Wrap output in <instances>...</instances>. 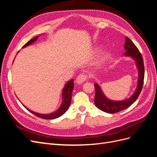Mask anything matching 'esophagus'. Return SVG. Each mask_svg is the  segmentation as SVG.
I'll return each instance as SVG.
<instances>
[{
  "label": "esophagus",
  "instance_id": "obj_1",
  "mask_svg": "<svg viewBox=\"0 0 157 157\" xmlns=\"http://www.w3.org/2000/svg\"><path fill=\"white\" fill-rule=\"evenodd\" d=\"M86 79H87V75H85L83 74H79L76 78V83L78 84H82Z\"/></svg>",
  "mask_w": 157,
  "mask_h": 157
}]
</instances>
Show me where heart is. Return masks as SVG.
Segmentation results:
<instances>
[{
  "instance_id": "heart-1",
  "label": "heart",
  "mask_w": 157,
  "mask_h": 157,
  "mask_svg": "<svg viewBox=\"0 0 157 157\" xmlns=\"http://www.w3.org/2000/svg\"><path fill=\"white\" fill-rule=\"evenodd\" d=\"M107 57H108V53L105 52H102V53L100 54V56L98 57V60H97V63L98 64H102L104 61V60L106 59V58H107Z\"/></svg>"
}]
</instances>
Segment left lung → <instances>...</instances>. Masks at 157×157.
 Returning a JSON list of instances; mask_svg holds the SVG:
<instances>
[{"mask_svg": "<svg viewBox=\"0 0 157 157\" xmlns=\"http://www.w3.org/2000/svg\"><path fill=\"white\" fill-rule=\"evenodd\" d=\"M124 48L125 52L123 55L124 57L132 59L135 62L136 68L138 69V78L137 80V86L134 92L129 98L123 100H113L106 97L98 83H94V104L99 109L108 113H117L130 107L138 99L143 87L145 70L142 56L137 47L126 36L125 37Z\"/></svg>", "mask_w": 157, "mask_h": 157, "instance_id": "left-lung-1", "label": "left lung"}]
</instances>
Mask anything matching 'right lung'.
I'll return each mask as SVG.
<instances>
[{"label":"right lung","mask_w":157,"mask_h":157,"mask_svg":"<svg viewBox=\"0 0 157 157\" xmlns=\"http://www.w3.org/2000/svg\"><path fill=\"white\" fill-rule=\"evenodd\" d=\"M40 36V35H38V36L31 39V40H29V41L27 44H25L23 45L22 48H25L29 46V45H32L33 44H34L35 42L36 41L38 38ZM19 53V52H17V53ZM73 89H74V79H71L70 80H69L68 82H67V83L64 85L63 89L62 90V102H61V104H60V105L59 106V108L56 111H55V112H53L52 113H50L44 114V113H37V112H33V111H32L30 109H29L28 108H27L24 104H23L22 103L21 104H23V105L24 106L25 108L29 111L30 112H31L33 114L37 116V117H39L40 118L44 119H49V120L50 119H54L58 118V117H60L61 115H63L68 109L69 106L70 105V103H71L72 93V91H73Z\"/></svg>","instance_id":"add662e5"}]
</instances>
